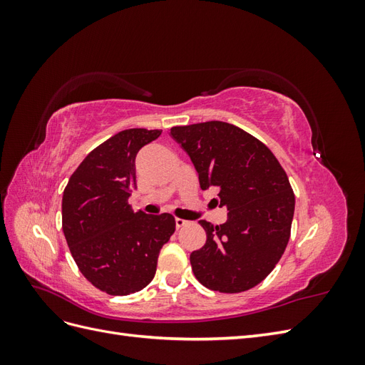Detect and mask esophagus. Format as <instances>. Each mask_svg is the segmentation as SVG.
<instances>
[{"mask_svg": "<svg viewBox=\"0 0 365 365\" xmlns=\"http://www.w3.org/2000/svg\"><path fill=\"white\" fill-rule=\"evenodd\" d=\"M187 224H189V222H187V220H184V219H181V217H176V219H175L176 228H182V227H185Z\"/></svg>", "mask_w": 365, "mask_h": 365, "instance_id": "obj_1", "label": "esophagus"}]
</instances>
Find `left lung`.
Wrapping results in <instances>:
<instances>
[{
    "label": "left lung",
    "mask_w": 365,
    "mask_h": 365,
    "mask_svg": "<svg viewBox=\"0 0 365 365\" xmlns=\"http://www.w3.org/2000/svg\"><path fill=\"white\" fill-rule=\"evenodd\" d=\"M200 176L201 189L216 187V205L228 210L222 225L201 220L205 245L190 254L195 277L225 294L259 284L288 245L295 197L274 153L248 132L225 121L170 129Z\"/></svg>",
    "instance_id": "obj_1"
}]
</instances>
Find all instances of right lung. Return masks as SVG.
<instances>
[{"label": "right lung", "mask_w": 365, "mask_h": 365, "mask_svg": "<svg viewBox=\"0 0 365 365\" xmlns=\"http://www.w3.org/2000/svg\"><path fill=\"white\" fill-rule=\"evenodd\" d=\"M160 129H126L91 150L62 196V230L85 279L109 295H129L152 282L160 250L175 231L169 213H134L138 150Z\"/></svg>", "instance_id": "1"}]
</instances>
